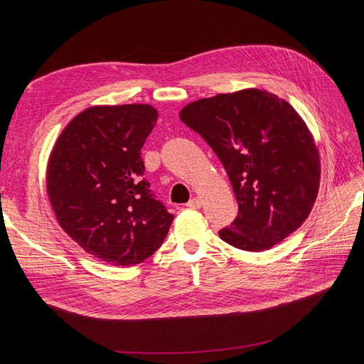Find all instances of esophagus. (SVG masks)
Here are the masks:
<instances>
[{"instance_id":"34e87169","label":"esophagus","mask_w":364,"mask_h":364,"mask_svg":"<svg viewBox=\"0 0 364 364\" xmlns=\"http://www.w3.org/2000/svg\"><path fill=\"white\" fill-rule=\"evenodd\" d=\"M186 206L193 208V209H199V208L202 206V202H200L198 198H193V199H190V200L186 203Z\"/></svg>"}]
</instances>
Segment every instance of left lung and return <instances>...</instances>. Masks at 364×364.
<instances>
[{
  "label": "left lung",
  "instance_id": "obj_1",
  "mask_svg": "<svg viewBox=\"0 0 364 364\" xmlns=\"http://www.w3.org/2000/svg\"><path fill=\"white\" fill-rule=\"evenodd\" d=\"M180 119L211 146L232 183L239 213L218 232L224 242L267 251L307 220L320 184L318 150L288 102L247 88L190 103Z\"/></svg>",
  "mask_w": 364,
  "mask_h": 364
}]
</instances>
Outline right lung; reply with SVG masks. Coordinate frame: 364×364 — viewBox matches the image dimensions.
Segmentation results:
<instances>
[{"instance_id": "obj_1", "label": "right lung", "mask_w": 364, "mask_h": 364, "mask_svg": "<svg viewBox=\"0 0 364 364\" xmlns=\"http://www.w3.org/2000/svg\"><path fill=\"white\" fill-rule=\"evenodd\" d=\"M156 121L150 105L94 106L68 124L50 155L47 192L57 221L107 264L143 262L174 220L143 178L141 147Z\"/></svg>"}]
</instances>
